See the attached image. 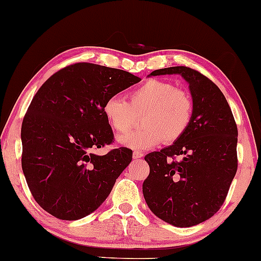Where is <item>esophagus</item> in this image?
<instances>
[{
  "label": "esophagus",
  "instance_id": "esophagus-1",
  "mask_svg": "<svg viewBox=\"0 0 261 261\" xmlns=\"http://www.w3.org/2000/svg\"><path fill=\"white\" fill-rule=\"evenodd\" d=\"M144 155L143 152H139V151H135L133 153V158L134 160H139V158H141Z\"/></svg>",
  "mask_w": 261,
  "mask_h": 261
}]
</instances>
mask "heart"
<instances>
[{
  "instance_id": "b5f03b06",
  "label": "heart",
  "mask_w": 261,
  "mask_h": 261,
  "mask_svg": "<svg viewBox=\"0 0 261 261\" xmlns=\"http://www.w3.org/2000/svg\"><path fill=\"white\" fill-rule=\"evenodd\" d=\"M109 126L124 134L141 116L144 129L118 138V143L132 150H150L164 143L177 141L191 127L193 100L185 91L175 89L168 81L151 79L128 93V101L109 97L101 107Z\"/></svg>"
}]
</instances>
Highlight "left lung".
Instances as JSON below:
<instances>
[{
	"label": "left lung",
	"instance_id": "1",
	"mask_svg": "<svg viewBox=\"0 0 261 261\" xmlns=\"http://www.w3.org/2000/svg\"><path fill=\"white\" fill-rule=\"evenodd\" d=\"M180 74L193 99V120L170 146L145 155L150 174L145 201L158 218L187 228L211 218L224 202L238 170V127L224 94L198 70L185 66L150 75Z\"/></svg>",
	"mask_w": 261,
	"mask_h": 261
}]
</instances>
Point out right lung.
Segmentation results:
<instances>
[{"instance_id": "1", "label": "right lung", "mask_w": 261, "mask_h": 261, "mask_svg": "<svg viewBox=\"0 0 261 261\" xmlns=\"http://www.w3.org/2000/svg\"><path fill=\"white\" fill-rule=\"evenodd\" d=\"M140 80L81 62L56 72L35 94L21 126V165L35 200L54 217L76 221L96 211L132 162L127 147L92 151L114 140L104 101Z\"/></svg>"}]
</instances>
